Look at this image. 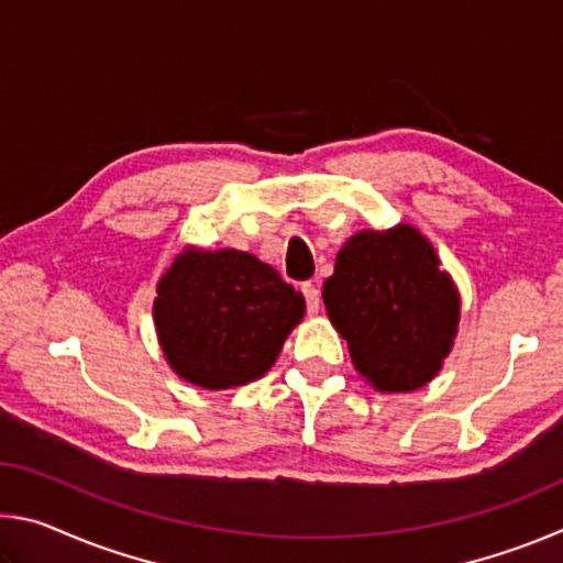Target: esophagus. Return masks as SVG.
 Instances as JSON below:
<instances>
[{
  "label": "esophagus",
  "mask_w": 563,
  "mask_h": 563,
  "mask_svg": "<svg viewBox=\"0 0 563 563\" xmlns=\"http://www.w3.org/2000/svg\"><path fill=\"white\" fill-rule=\"evenodd\" d=\"M302 295H305V302H308V312L310 316H316V312L320 310V290L312 283H305Z\"/></svg>",
  "instance_id": "1"
}]
</instances>
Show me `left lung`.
Masks as SVG:
<instances>
[{"label":"left lung","instance_id":"obj_1","mask_svg":"<svg viewBox=\"0 0 563 563\" xmlns=\"http://www.w3.org/2000/svg\"><path fill=\"white\" fill-rule=\"evenodd\" d=\"M322 300L360 377L385 395L430 385L460 330V290L409 223L350 235Z\"/></svg>","mask_w":563,"mask_h":563}]
</instances>
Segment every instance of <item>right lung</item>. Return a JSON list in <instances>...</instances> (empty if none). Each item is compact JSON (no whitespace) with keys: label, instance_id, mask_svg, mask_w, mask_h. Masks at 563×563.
<instances>
[{"label":"right lung","instance_id":"add662e5","mask_svg":"<svg viewBox=\"0 0 563 563\" xmlns=\"http://www.w3.org/2000/svg\"><path fill=\"white\" fill-rule=\"evenodd\" d=\"M305 316V300L253 253L186 245L158 278L154 328L174 373L203 389L261 379Z\"/></svg>","mask_w":563,"mask_h":563}]
</instances>
